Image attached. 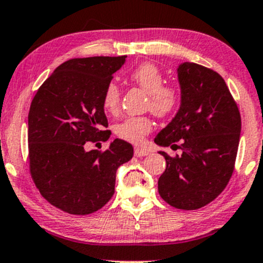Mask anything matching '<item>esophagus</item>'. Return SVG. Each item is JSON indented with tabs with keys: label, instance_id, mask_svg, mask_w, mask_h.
Wrapping results in <instances>:
<instances>
[{
	"label": "esophagus",
	"instance_id": "obj_1",
	"mask_svg": "<svg viewBox=\"0 0 263 263\" xmlns=\"http://www.w3.org/2000/svg\"><path fill=\"white\" fill-rule=\"evenodd\" d=\"M134 154H135V156H138V157H143V156L149 155L150 151H149V150H146V149H143V147H135Z\"/></svg>",
	"mask_w": 263,
	"mask_h": 263
}]
</instances>
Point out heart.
I'll use <instances>...</instances> for the list:
<instances>
[{
  "instance_id": "heart-1",
  "label": "heart",
  "mask_w": 263,
  "mask_h": 263,
  "mask_svg": "<svg viewBox=\"0 0 263 263\" xmlns=\"http://www.w3.org/2000/svg\"><path fill=\"white\" fill-rule=\"evenodd\" d=\"M129 79L147 93L146 108L157 118H167L177 109L180 92L176 86L165 82L161 70L155 64L139 65L129 73ZM120 92L116 83H109L103 92L102 104L108 113H116L119 106ZM153 130V123L146 116L129 117L114 128L116 135L132 144H140Z\"/></svg>"
}]
</instances>
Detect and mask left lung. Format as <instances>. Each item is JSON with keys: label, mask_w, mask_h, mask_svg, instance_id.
Instances as JSON below:
<instances>
[{"label": "left lung", "mask_w": 263, "mask_h": 263, "mask_svg": "<svg viewBox=\"0 0 263 263\" xmlns=\"http://www.w3.org/2000/svg\"><path fill=\"white\" fill-rule=\"evenodd\" d=\"M181 107L155 138L160 146L181 149L171 157L160 151L166 170L157 188L171 206L196 211L213 202L229 183L241 132L239 108L217 71L194 63L178 67Z\"/></svg>", "instance_id": "obj_1"}]
</instances>
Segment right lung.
Masks as SVG:
<instances>
[{
	"mask_svg": "<svg viewBox=\"0 0 263 263\" xmlns=\"http://www.w3.org/2000/svg\"><path fill=\"white\" fill-rule=\"evenodd\" d=\"M124 57L75 58L65 61L40 86L28 114L29 172L40 194L60 211L87 215L114 194L116 174L134 150L116 139L104 151L87 143L107 141L102 97Z\"/></svg>",
	"mask_w": 263,
	"mask_h": 263,
	"instance_id": "1",
	"label": "right lung"
}]
</instances>
